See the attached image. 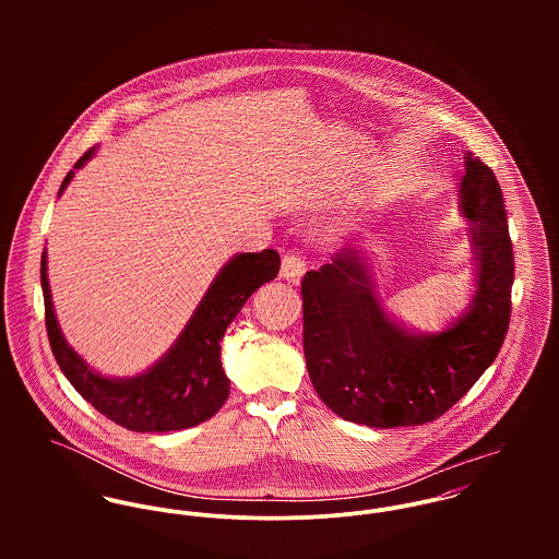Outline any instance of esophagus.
<instances>
[{
  "mask_svg": "<svg viewBox=\"0 0 559 559\" xmlns=\"http://www.w3.org/2000/svg\"><path fill=\"white\" fill-rule=\"evenodd\" d=\"M304 273H306V262H304V258L297 255V253H284L280 275H282L284 280L299 282V277H301Z\"/></svg>",
  "mask_w": 559,
  "mask_h": 559,
  "instance_id": "34e87169",
  "label": "esophagus"
}]
</instances>
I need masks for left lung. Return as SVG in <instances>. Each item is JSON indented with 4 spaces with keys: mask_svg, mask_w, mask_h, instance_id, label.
Masks as SVG:
<instances>
[{
    "mask_svg": "<svg viewBox=\"0 0 559 559\" xmlns=\"http://www.w3.org/2000/svg\"><path fill=\"white\" fill-rule=\"evenodd\" d=\"M459 213L469 222L472 286L465 310L435 333L399 319L379 290L374 253L353 242L308 271L304 350L320 400L342 419L421 426L463 399L495 361L510 322L514 255L499 182L465 155Z\"/></svg>",
    "mask_w": 559,
    "mask_h": 559,
    "instance_id": "left-lung-1",
    "label": "left lung"
}]
</instances>
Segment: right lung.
<instances>
[{
    "instance_id": "1",
    "label": "right lung",
    "mask_w": 559,
    "mask_h": 559,
    "mask_svg": "<svg viewBox=\"0 0 559 559\" xmlns=\"http://www.w3.org/2000/svg\"><path fill=\"white\" fill-rule=\"evenodd\" d=\"M96 146L81 157L62 180L58 198L71 185L75 169L94 157ZM47 251L40 258L47 335L60 370L96 411L133 432H171L211 419L230 396V379L222 368V340L245 301L280 273L275 249L235 253L215 275L191 319L159 359L135 377H107L94 370L67 342L56 317Z\"/></svg>"
}]
</instances>
